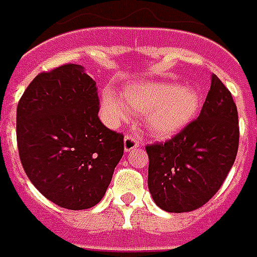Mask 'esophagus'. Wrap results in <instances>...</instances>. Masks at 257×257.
Segmentation results:
<instances>
[{
  "label": "esophagus",
  "instance_id": "1",
  "mask_svg": "<svg viewBox=\"0 0 257 257\" xmlns=\"http://www.w3.org/2000/svg\"><path fill=\"white\" fill-rule=\"evenodd\" d=\"M140 147L138 141L134 138V136H125L124 137V151L130 152L133 149H137Z\"/></svg>",
  "mask_w": 257,
  "mask_h": 257
}]
</instances>
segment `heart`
<instances>
[{
    "label": "heart",
    "mask_w": 257,
    "mask_h": 257,
    "mask_svg": "<svg viewBox=\"0 0 257 257\" xmlns=\"http://www.w3.org/2000/svg\"><path fill=\"white\" fill-rule=\"evenodd\" d=\"M202 105L201 91L170 81H137L123 88L121 98L105 90L102 113L109 124L116 125L144 114V127L156 140H167L185 130L194 121Z\"/></svg>",
    "instance_id": "1"
}]
</instances>
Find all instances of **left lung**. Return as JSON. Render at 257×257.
<instances>
[{
	"instance_id": "8db88e82",
	"label": "left lung",
	"mask_w": 257,
	"mask_h": 257,
	"mask_svg": "<svg viewBox=\"0 0 257 257\" xmlns=\"http://www.w3.org/2000/svg\"><path fill=\"white\" fill-rule=\"evenodd\" d=\"M239 143L231 92L212 74L198 119L165 144L147 147L148 188L158 206L184 213L203 206L224 183Z\"/></svg>"
}]
</instances>
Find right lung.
Masks as SVG:
<instances>
[{
    "instance_id": "obj_1",
    "label": "right lung",
    "mask_w": 257,
    "mask_h": 257,
    "mask_svg": "<svg viewBox=\"0 0 257 257\" xmlns=\"http://www.w3.org/2000/svg\"><path fill=\"white\" fill-rule=\"evenodd\" d=\"M96 83L81 65L40 73L16 110L22 166L33 185L70 210L95 206L123 156V136L98 117Z\"/></svg>"
}]
</instances>
